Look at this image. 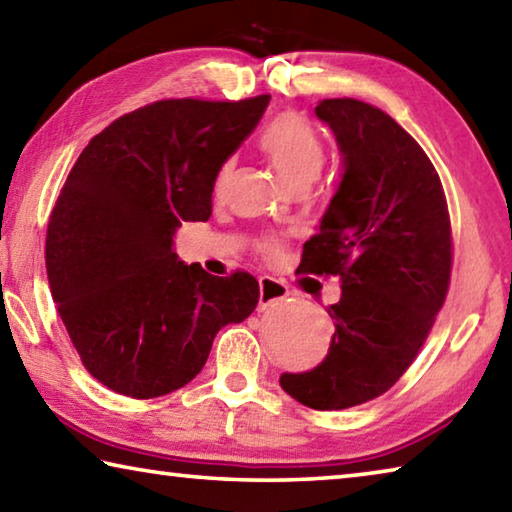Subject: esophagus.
<instances>
[{
    "label": "esophagus",
    "mask_w": 512,
    "mask_h": 512,
    "mask_svg": "<svg viewBox=\"0 0 512 512\" xmlns=\"http://www.w3.org/2000/svg\"><path fill=\"white\" fill-rule=\"evenodd\" d=\"M289 296V287L275 277H259V309H268Z\"/></svg>",
    "instance_id": "esophagus-1"
}]
</instances>
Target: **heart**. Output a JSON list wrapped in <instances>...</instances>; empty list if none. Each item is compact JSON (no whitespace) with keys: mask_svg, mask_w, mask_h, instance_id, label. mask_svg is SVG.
Returning a JSON list of instances; mask_svg holds the SVG:
<instances>
[{"mask_svg":"<svg viewBox=\"0 0 512 512\" xmlns=\"http://www.w3.org/2000/svg\"><path fill=\"white\" fill-rule=\"evenodd\" d=\"M259 146H262L266 158L271 160L275 171L291 187L300 183H314L325 164V146L320 142L316 128L298 112H284V115L275 117L259 137ZM228 173L230 164H225L219 178H216V192H221L225 180H228ZM264 253L277 255L280 244L266 241Z\"/></svg>","mask_w":512,"mask_h":512,"instance_id":"b5f03b06","label":"heart"}]
</instances>
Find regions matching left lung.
Masks as SVG:
<instances>
[{"label": "left lung", "instance_id": "1", "mask_svg": "<svg viewBox=\"0 0 512 512\" xmlns=\"http://www.w3.org/2000/svg\"><path fill=\"white\" fill-rule=\"evenodd\" d=\"M316 117L343 173L300 271L339 275L341 300L327 309L336 332L323 363L284 372L280 386L339 411L386 393L420 352L447 296L452 225L436 169L393 117L357 99L320 101Z\"/></svg>", "mask_w": 512, "mask_h": 512}]
</instances>
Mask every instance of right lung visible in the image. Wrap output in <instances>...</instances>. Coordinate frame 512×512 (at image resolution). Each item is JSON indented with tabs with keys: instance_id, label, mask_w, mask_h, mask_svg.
I'll use <instances>...</instances> for the list:
<instances>
[{
	"instance_id": "1",
	"label": "right lung",
	"mask_w": 512,
	"mask_h": 512,
	"mask_svg": "<svg viewBox=\"0 0 512 512\" xmlns=\"http://www.w3.org/2000/svg\"><path fill=\"white\" fill-rule=\"evenodd\" d=\"M268 101H155L94 135L69 171L49 216L47 277L83 366L110 391H178L216 332L255 311L253 275L180 262L173 235L210 219L216 176Z\"/></svg>"
}]
</instances>
